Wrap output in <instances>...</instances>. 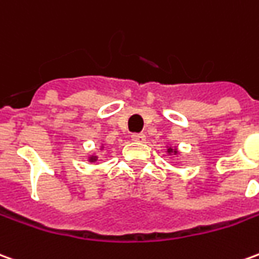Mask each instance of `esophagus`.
Returning a JSON list of instances; mask_svg holds the SVG:
<instances>
[{"label": "esophagus", "mask_w": 259, "mask_h": 259, "mask_svg": "<svg viewBox=\"0 0 259 259\" xmlns=\"http://www.w3.org/2000/svg\"><path fill=\"white\" fill-rule=\"evenodd\" d=\"M132 140H133V142H139V143L146 142V135H143V133H136V135H132Z\"/></svg>", "instance_id": "esophagus-1"}]
</instances>
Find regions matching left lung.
Instances as JSON below:
<instances>
[{
    "label": "left lung",
    "instance_id": "obj_1",
    "mask_svg": "<svg viewBox=\"0 0 259 259\" xmlns=\"http://www.w3.org/2000/svg\"><path fill=\"white\" fill-rule=\"evenodd\" d=\"M167 147V154L168 155H180V150H178V147L177 146H171V144H167L165 146Z\"/></svg>",
    "mask_w": 259,
    "mask_h": 259
}]
</instances>
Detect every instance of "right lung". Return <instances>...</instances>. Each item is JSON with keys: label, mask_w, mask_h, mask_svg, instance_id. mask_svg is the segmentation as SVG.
<instances>
[{"label": "right lung", "mask_w": 259, "mask_h": 259, "mask_svg": "<svg viewBox=\"0 0 259 259\" xmlns=\"http://www.w3.org/2000/svg\"><path fill=\"white\" fill-rule=\"evenodd\" d=\"M104 150H105V146H104V143H102V144H101V147H99V151L102 153ZM99 155H102V154H99ZM99 155L98 153H92V154L88 155V161H90V162H98Z\"/></svg>", "instance_id": "1"}]
</instances>
